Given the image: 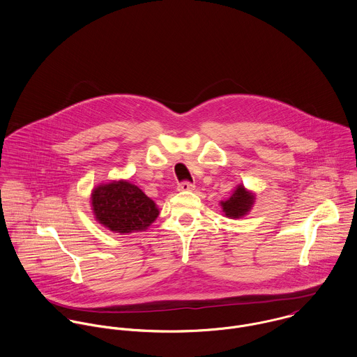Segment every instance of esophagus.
Instances as JSON below:
<instances>
[{"instance_id": "1", "label": "esophagus", "mask_w": 357, "mask_h": 357, "mask_svg": "<svg viewBox=\"0 0 357 357\" xmlns=\"http://www.w3.org/2000/svg\"><path fill=\"white\" fill-rule=\"evenodd\" d=\"M195 188V185L190 181H183L178 184V191H192Z\"/></svg>"}]
</instances>
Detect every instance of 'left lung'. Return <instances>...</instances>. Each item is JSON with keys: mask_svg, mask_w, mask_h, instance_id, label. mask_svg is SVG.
<instances>
[{"mask_svg": "<svg viewBox=\"0 0 357 357\" xmlns=\"http://www.w3.org/2000/svg\"><path fill=\"white\" fill-rule=\"evenodd\" d=\"M253 202H255V197L250 192H248L243 188V185H239L229 199L221 202V206L225 215L232 218H239L252 208Z\"/></svg>", "mask_w": 357, "mask_h": 357, "instance_id": "left-lung-1", "label": "left lung"}]
</instances>
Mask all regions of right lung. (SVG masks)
<instances>
[{"label": "right lung", "mask_w": 357, "mask_h": 357, "mask_svg": "<svg viewBox=\"0 0 357 357\" xmlns=\"http://www.w3.org/2000/svg\"><path fill=\"white\" fill-rule=\"evenodd\" d=\"M92 206L98 221L119 234L143 231L159 214L153 201L128 181L99 185L92 194Z\"/></svg>", "instance_id": "obj_1"}]
</instances>
